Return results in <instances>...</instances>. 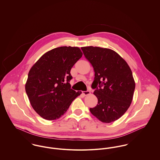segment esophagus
Segmentation results:
<instances>
[{
  "label": "esophagus",
  "instance_id": "34e87169",
  "mask_svg": "<svg viewBox=\"0 0 160 160\" xmlns=\"http://www.w3.org/2000/svg\"><path fill=\"white\" fill-rule=\"evenodd\" d=\"M82 93L84 96H87V95L90 94V91H83Z\"/></svg>",
  "mask_w": 160,
  "mask_h": 160
}]
</instances>
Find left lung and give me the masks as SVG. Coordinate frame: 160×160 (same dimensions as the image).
I'll return each instance as SVG.
<instances>
[{
	"instance_id": "obj_1",
	"label": "left lung",
	"mask_w": 160,
	"mask_h": 160,
	"mask_svg": "<svg viewBox=\"0 0 160 160\" xmlns=\"http://www.w3.org/2000/svg\"><path fill=\"white\" fill-rule=\"evenodd\" d=\"M81 49L95 72L91 88L98 102L89 110L101 122H113L124 114L132 102L135 89L132 71L112 50L91 46Z\"/></svg>"
}]
</instances>
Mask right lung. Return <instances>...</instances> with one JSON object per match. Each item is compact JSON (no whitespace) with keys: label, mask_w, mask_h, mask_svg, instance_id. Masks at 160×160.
<instances>
[{"label":"right lung","mask_w":160,"mask_h":160,"mask_svg":"<svg viewBox=\"0 0 160 160\" xmlns=\"http://www.w3.org/2000/svg\"><path fill=\"white\" fill-rule=\"evenodd\" d=\"M78 47H61L47 52L29 72L25 89L32 108L43 118L63 115L80 94L71 89L72 68L82 56Z\"/></svg>","instance_id":"right-lung-1"}]
</instances>
